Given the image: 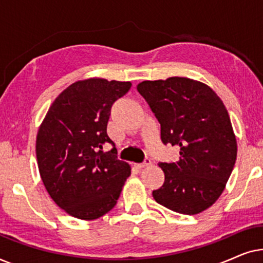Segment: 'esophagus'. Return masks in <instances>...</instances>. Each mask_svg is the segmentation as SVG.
Returning <instances> with one entry per match:
<instances>
[{
    "instance_id": "1",
    "label": "esophagus",
    "mask_w": 263,
    "mask_h": 263,
    "mask_svg": "<svg viewBox=\"0 0 263 263\" xmlns=\"http://www.w3.org/2000/svg\"><path fill=\"white\" fill-rule=\"evenodd\" d=\"M148 165H151V160H149V159H146L145 161H143V163H140V164H134V166H135L136 168H143V167L148 166Z\"/></svg>"
}]
</instances>
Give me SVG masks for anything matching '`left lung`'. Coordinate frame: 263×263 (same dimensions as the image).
<instances>
[{"label": "left lung", "mask_w": 263, "mask_h": 263, "mask_svg": "<svg viewBox=\"0 0 263 263\" xmlns=\"http://www.w3.org/2000/svg\"><path fill=\"white\" fill-rule=\"evenodd\" d=\"M138 91L160 123L161 141L179 147L176 163H159L165 181L154 200L181 214L207 210L224 192L237 158L229 112L203 82L172 77L142 81Z\"/></svg>", "instance_id": "8db88e82"}]
</instances>
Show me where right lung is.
<instances>
[{
  "mask_svg": "<svg viewBox=\"0 0 263 263\" xmlns=\"http://www.w3.org/2000/svg\"><path fill=\"white\" fill-rule=\"evenodd\" d=\"M132 87L129 81L79 80L53 100L35 140L42 181L57 206L71 217L95 220L112 210L130 166L117 159L106 133L112 104Z\"/></svg>",
  "mask_w": 263,
  "mask_h": 263,
  "instance_id": "add662e5",
  "label": "right lung"
}]
</instances>
